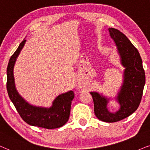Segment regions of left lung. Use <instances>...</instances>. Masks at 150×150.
Segmentation results:
<instances>
[{
	"label": "left lung",
	"instance_id": "left-lung-1",
	"mask_svg": "<svg viewBox=\"0 0 150 150\" xmlns=\"http://www.w3.org/2000/svg\"><path fill=\"white\" fill-rule=\"evenodd\" d=\"M109 31L118 48L121 63L125 67L124 81L117 97L120 109L115 113L110 112L106 108L108 102L106 98L95 92L91 94L96 117L105 122L113 123L126 118L137 110L142 98L145 75L142 59L137 48L119 30L109 28Z\"/></svg>",
	"mask_w": 150,
	"mask_h": 150
}]
</instances>
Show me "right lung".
<instances>
[{
	"label": "right lung",
	"instance_id": "right-lung-1",
	"mask_svg": "<svg viewBox=\"0 0 150 150\" xmlns=\"http://www.w3.org/2000/svg\"><path fill=\"white\" fill-rule=\"evenodd\" d=\"M26 40L20 44L11 55L7 69V90L11 101L21 118L28 124L46 129L57 128L63 126L69 119L71 101L75 97L73 91L59 95L50 108L33 106L22 98L16 89L13 78V67L18 55L25 45Z\"/></svg>",
	"mask_w": 150,
	"mask_h": 150
}]
</instances>
